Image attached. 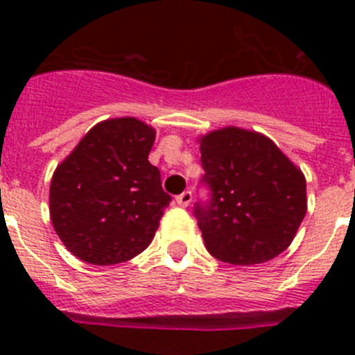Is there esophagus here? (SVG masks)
<instances>
[{"label":"esophagus","instance_id":"34e87169","mask_svg":"<svg viewBox=\"0 0 355 355\" xmlns=\"http://www.w3.org/2000/svg\"><path fill=\"white\" fill-rule=\"evenodd\" d=\"M175 202H178V206H180V208H187L188 205H190V202H192V192H183V193H180V196L175 197Z\"/></svg>","mask_w":355,"mask_h":355}]
</instances>
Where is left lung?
<instances>
[{"label": "left lung", "instance_id": "left-lung-1", "mask_svg": "<svg viewBox=\"0 0 355 355\" xmlns=\"http://www.w3.org/2000/svg\"><path fill=\"white\" fill-rule=\"evenodd\" d=\"M200 142L209 200L193 215L206 249L231 265H256L288 249L307 208L304 174L265 135L222 128Z\"/></svg>", "mask_w": 355, "mask_h": 355}]
</instances>
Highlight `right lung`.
Returning <instances> with one entry per match:
<instances>
[{"label":"right lung","instance_id":"right-lung-1","mask_svg":"<svg viewBox=\"0 0 355 355\" xmlns=\"http://www.w3.org/2000/svg\"><path fill=\"white\" fill-rule=\"evenodd\" d=\"M155 130L133 117L99 122L56 167L49 213L69 252L117 265L142 252L172 200L147 156Z\"/></svg>","mask_w":355,"mask_h":355}]
</instances>
